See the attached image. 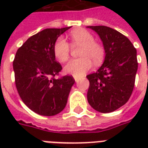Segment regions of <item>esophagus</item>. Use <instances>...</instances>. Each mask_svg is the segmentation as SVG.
<instances>
[{"instance_id":"obj_1","label":"esophagus","mask_w":148,"mask_h":148,"mask_svg":"<svg viewBox=\"0 0 148 148\" xmlns=\"http://www.w3.org/2000/svg\"><path fill=\"white\" fill-rule=\"evenodd\" d=\"M74 80H75V81H76V82H77V81H79L80 77H77V76H74Z\"/></svg>"}]
</instances>
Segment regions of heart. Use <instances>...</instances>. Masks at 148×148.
<instances>
[{
  "instance_id": "1",
  "label": "heart",
  "mask_w": 148,
  "mask_h": 148,
  "mask_svg": "<svg viewBox=\"0 0 148 148\" xmlns=\"http://www.w3.org/2000/svg\"><path fill=\"white\" fill-rule=\"evenodd\" d=\"M72 42L81 45L80 58L70 60L65 65L64 72L74 76H81L90 69L92 61L95 64H100L103 60L105 51L99 43L95 41L94 36L84 29H77L70 34ZM70 45L67 40L60 37L53 45V54L60 62H65L69 58Z\"/></svg>"
}]
</instances>
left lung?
<instances>
[{
  "instance_id": "8db88e82",
  "label": "left lung",
  "mask_w": 148,
  "mask_h": 148,
  "mask_svg": "<svg viewBox=\"0 0 148 148\" xmlns=\"http://www.w3.org/2000/svg\"><path fill=\"white\" fill-rule=\"evenodd\" d=\"M97 34L105 51L103 64L87 78L88 103L101 113L114 111L131 97L138 71L137 51L128 38L106 26H88Z\"/></svg>"
}]
</instances>
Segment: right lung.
Wrapping results in <instances>:
<instances>
[{
    "instance_id": "1",
    "label": "right lung",
    "mask_w": 148,
    "mask_h": 148,
    "mask_svg": "<svg viewBox=\"0 0 148 148\" xmlns=\"http://www.w3.org/2000/svg\"><path fill=\"white\" fill-rule=\"evenodd\" d=\"M71 27L47 28L31 36L18 48L13 61L17 92L23 102L38 114L53 116L61 112L75 82L68 75L54 77L62 67L55 60L53 45Z\"/></svg>"
}]
</instances>
